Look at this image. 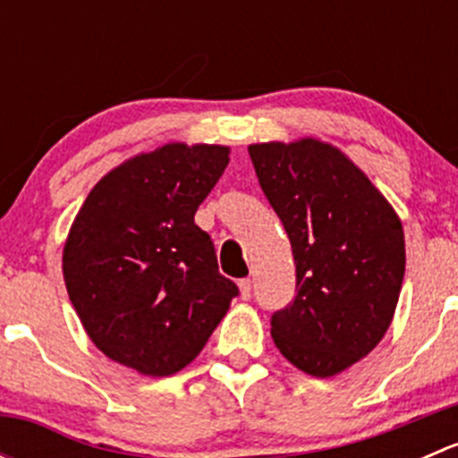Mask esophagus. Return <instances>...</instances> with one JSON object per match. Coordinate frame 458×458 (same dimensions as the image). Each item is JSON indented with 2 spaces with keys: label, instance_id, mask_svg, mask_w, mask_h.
<instances>
[{
  "label": "esophagus",
  "instance_id": "obj_1",
  "mask_svg": "<svg viewBox=\"0 0 458 458\" xmlns=\"http://www.w3.org/2000/svg\"><path fill=\"white\" fill-rule=\"evenodd\" d=\"M239 293H242V299H250L252 297V281L250 279L239 281Z\"/></svg>",
  "mask_w": 458,
  "mask_h": 458
}]
</instances>
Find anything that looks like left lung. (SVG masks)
Here are the masks:
<instances>
[{"label": "left lung", "instance_id": "left-lung-1", "mask_svg": "<svg viewBox=\"0 0 458 458\" xmlns=\"http://www.w3.org/2000/svg\"><path fill=\"white\" fill-rule=\"evenodd\" d=\"M297 266V294L272 315L279 352L312 377L370 354L390 327L405 275L394 208L339 148L318 140L248 146Z\"/></svg>", "mask_w": 458, "mask_h": 458}]
</instances>
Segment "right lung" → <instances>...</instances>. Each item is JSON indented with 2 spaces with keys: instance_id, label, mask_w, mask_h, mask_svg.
Wrapping results in <instances>:
<instances>
[{
  "instance_id": "right-lung-1",
  "label": "right lung",
  "mask_w": 458,
  "mask_h": 458,
  "mask_svg": "<svg viewBox=\"0 0 458 458\" xmlns=\"http://www.w3.org/2000/svg\"><path fill=\"white\" fill-rule=\"evenodd\" d=\"M228 146L165 143L97 182L64 246V281L92 344L146 377L183 370L239 294L195 212Z\"/></svg>"
}]
</instances>
